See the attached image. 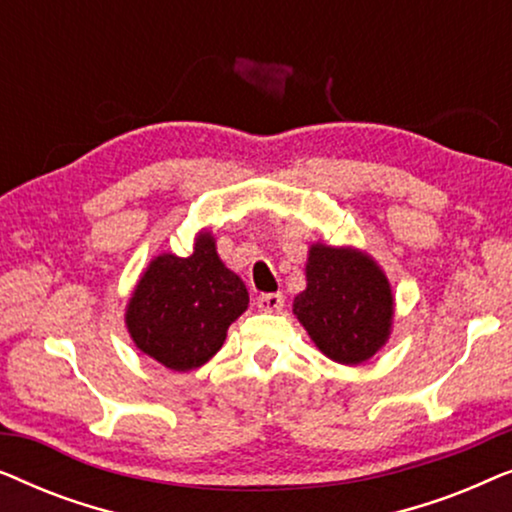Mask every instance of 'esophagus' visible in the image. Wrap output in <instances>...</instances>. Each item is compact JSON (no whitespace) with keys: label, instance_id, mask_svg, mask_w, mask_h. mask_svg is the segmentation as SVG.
<instances>
[{"label":"esophagus","instance_id":"esophagus-1","mask_svg":"<svg viewBox=\"0 0 512 512\" xmlns=\"http://www.w3.org/2000/svg\"><path fill=\"white\" fill-rule=\"evenodd\" d=\"M256 305L261 312H279L284 307V296L282 293H261L256 298Z\"/></svg>","mask_w":512,"mask_h":512}]
</instances>
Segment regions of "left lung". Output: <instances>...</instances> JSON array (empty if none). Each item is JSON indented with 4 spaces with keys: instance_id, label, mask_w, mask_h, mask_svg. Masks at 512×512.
Wrapping results in <instances>:
<instances>
[{
    "instance_id": "obj_1",
    "label": "left lung",
    "mask_w": 512,
    "mask_h": 512,
    "mask_svg": "<svg viewBox=\"0 0 512 512\" xmlns=\"http://www.w3.org/2000/svg\"><path fill=\"white\" fill-rule=\"evenodd\" d=\"M293 312L328 359L363 363L389 338L394 298L384 272L356 249L314 244L307 258V289Z\"/></svg>"
}]
</instances>
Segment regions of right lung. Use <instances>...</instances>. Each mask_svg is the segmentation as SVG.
I'll use <instances>...</instances> for the list:
<instances>
[{
	"instance_id": "add662e5",
	"label": "right lung",
	"mask_w": 512,
	"mask_h": 512,
	"mask_svg": "<svg viewBox=\"0 0 512 512\" xmlns=\"http://www.w3.org/2000/svg\"><path fill=\"white\" fill-rule=\"evenodd\" d=\"M247 305V286L221 263L212 235L202 233L188 258L163 254L151 261L125 321L144 354L184 373L219 352Z\"/></svg>"
}]
</instances>
